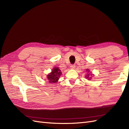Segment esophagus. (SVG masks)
I'll use <instances>...</instances> for the list:
<instances>
[{"label": "esophagus", "mask_w": 129, "mask_h": 129, "mask_svg": "<svg viewBox=\"0 0 129 129\" xmlns=\"http://www.w3.org/2000/svg\"><path fill=\"white\" fill-rule=\"evenodd\" d=\"M75 68H76L75 65H70V68L71 69H75Z\"/></svg>", "instance_id": "esophagus-1"}]
</instances>
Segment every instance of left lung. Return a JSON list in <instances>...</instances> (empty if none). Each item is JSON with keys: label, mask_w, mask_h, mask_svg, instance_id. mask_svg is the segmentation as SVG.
I'll list each match as a JSON object with an SVG mask.
<instances>
[{"label": "left lung", "mask_w": 129, "mask_h": 129, "mask_svg": "<svg viewBox=\"0 0 129 129\" xmlns=\"http://www.w3.org/2000/svg\"><path fill=\"white\" fill-rule=\"evenodd\" d=\"M87 71H88V72H89V70H88V69H87ZM90 75L91 76V75H92V74H90ZM85 77H86L87 79H88L89 80H90V79L91 78V77H90V74H88L87 75H86V76H85Z\"/></svg>", "instance_id": "8db88e82"}]
</instances>
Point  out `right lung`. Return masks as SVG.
Here are the masks:
<instances>
[{"label":"right lung","mask_w":129,"mask_h":129,"mask_svg":"<svg viewBox=\"0 0 129 129\" xmlns=\"http://www.w3.org/2000/svg\"><path fill=\"white\" fill-rule=\"evenodd\" d=\"M61 75V70L58 68L55 67L52 70V72L50 74H49L47 77L49 81V83H56L60 77Z\"/></svg>","instance_id":"obj_1"}]
</instances>
